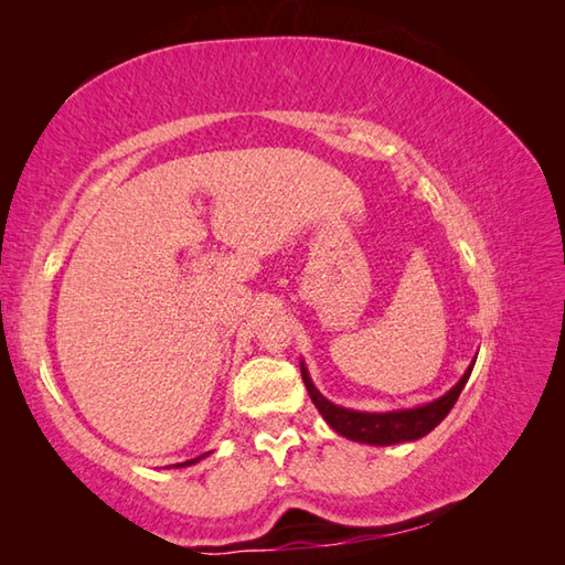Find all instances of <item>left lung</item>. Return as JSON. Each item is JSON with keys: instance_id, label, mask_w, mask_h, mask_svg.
<instances>
[{"instance_id": "left-lung-1", "label": "left lung", "mask_w": 565, "mask_h": 565, "mask_svg": "<svg viewBox=\"0 0 565 565\" xmlns=\"http://www.w3.org/2000/svg\"><path fill=\"white\" fill-rule=\"evenodd\" d=\"M473 365L476 361L468 365L463 377H460L444 397L429 402V405H419L412 409H395V412H355V409L333 405V402H329L324 395H321L315 387L312 377H309L305 363H299V367H302V380H305L307 393L312 397L321 417L327 419L329 427L337 434L347 436L351 441L373 444V446L417 441L422 436H427L436 424H441V419L456 405L460 390L466 387L470 373H473Z\"/></svg>"}]
</instances>
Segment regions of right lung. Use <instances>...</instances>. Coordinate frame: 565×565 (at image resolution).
Here are the masks:
<instances>
[{
  "label": "right lung",
  "instance_id": "obj_1",
  "mask_svg": "<svg viewBox=\"0 0 565 565\" xmlns=\"http://www.w3.org/2000/svg\"><path fill=\"white\" fill-rule=\"evenodd\" d=\"M204 456H206V454H202L200 458H192V460H185V463H175V466H178V468H180V466H192V463H198V460H202Z\"/></svg>",
  "mask_w": 565,
  "mask_h": 565
}]
</instances>
